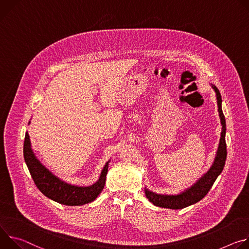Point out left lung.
I'll return each instance as SVG.
<instances>
[{
  "mask_svg": "<svg viewBox=\"0 0 249 249\" xmlns=\"http://www.w3.org/2000/svg\"><path fill=\"white\" fill-rule=\"evenodd\" d=\"M218 107V114L222 123V134H220L219 144L213 166L194 186L185 191L180 195H158L145 189V196L153 205L161 208L178 210L183 209L201 201L211 190L217 176L224 170L227 159V143H226V119L222 109V96L215 86H213Z\"/></svg>",
  "mask_w": 249,
  "mask_h": 249,
  "instance_id": "8db88e82",
  "label": "left lung"
}]
</instances>
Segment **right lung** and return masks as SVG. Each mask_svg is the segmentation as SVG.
<instances>
[{"label":"right lung","instance_id":"add662e5","mask_svg":"<svg viewBox=\"0 0 249 249\" xmlns=\"http://www.w3.org/2000/svg\"><path fill=\"white\" fill-rule=\"evenodd\" d=\"M23 157L33 180L39 191L47 198L66 206H82L93 202L102 192L106 182L107 163L104 167L100 179L90 187H78L67 184L55 177L35 156L29 134L23 142Z\"/></svg>","mask_w":249,"mask_h":249}]
</instances>
